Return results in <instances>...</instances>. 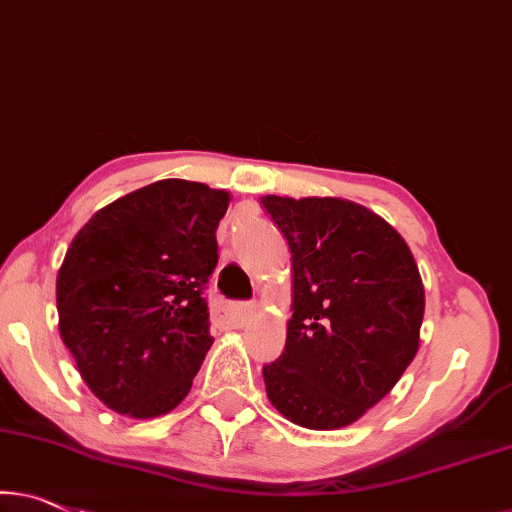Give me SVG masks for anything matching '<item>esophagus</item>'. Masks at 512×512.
<instances>
[{
  "mask_svg": "<svg viewBox=\"0 0 512 512\" xmlns=\"http://www.w3.org/2000/svg\"><path fill=\"white\" fill-rule=\"evenodd\" d=\"M219 311L231 325H244L254 316L256 307L251 302H224V305H219Z\"/></svg>",
  "mask_w": 512,
  "mask_h": 512,
  "instance_id": "34e87169",
  "label": "esophagus"
}]
</instances>
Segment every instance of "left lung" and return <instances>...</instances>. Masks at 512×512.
Returning a JSON list of instances; mask_svg holds the SVG:
<instances>
[{"instance_id": "obj_1", "label": "left lung", "mask_w": 512, "mask_h": 512, "mask_svg": "<svg viewBox=\"0 0 512 512\" xmlns=\"http://www.w3.org/2000/svg\"><path fill=\"white\" fill-rule=\"evenodd\" d=\"M261 203L293 261V318L284 353L263 365L281 416L339 429L388 395L416 358L425 291L395 228L342 198Z\"/></svg>"}]
</instances>
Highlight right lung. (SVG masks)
<instances>
[{"mask_svg": "<svg viewBox=\"0 0 512 512\" xmlns=\"http://www.w3.org/2000/svg\"><path fill=\"white\" fill-rule=\"evenodd\" d=\"M226 191L159 180L94 214L57 274L62 342L103 404L157 418L189 395L214 337L203 298Z\"/></svg>", "mask_w": 512, "mask_h": 512, "instance_id": "add662e5", "label": "right lung"}]
</instances>
